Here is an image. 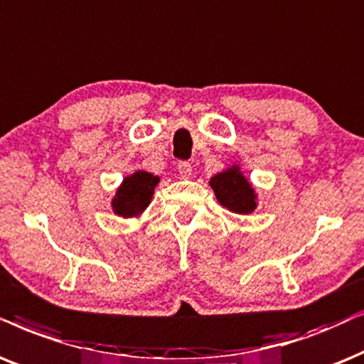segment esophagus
<instances>
[{"label":"esophagus","mask_w":364,"mask_h":364,"mask_svg":"<svg viewBox=\"0 0 364 364\" xmlns=\"http://www.w3.org/2000/svg\"><path fill=\"white\" fill-rule=\"evenodd\" d=\"M177 171H178V173H181V177L188 178L192 176V165H191V162H187V160H181L177 165Z\"/></svg>","instance_id":"1"}]
</instances>
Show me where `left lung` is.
<instances>
[{
	"instance_id": "8db88e82",
	"label": "left lung",
	"mask_w": 364,
	"mask_h": 364,
	"mask_svg": "<svg viewBox=\"0 0 364 364\" xmlns=\"http://www.w3.org/2000/svg\"><path fill=\"white\" fill-rule=\"evenodd\" d=\"M210 187L214 188L220 205L228 207L235 214H249L256 209V193L247 178L242 176L237 165L217 173L210 178Z\"/></svg>"
}]
</instances>
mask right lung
<instances>
[{
	"mask_svg": "<svg viewBox=\"0 0 364 364\" xmlns=\"http://www.w3.org/2000/svg\"><path fill=\"white\" fill-rule=\"evenodd\" d=\"M160 178L154 173L139 171L125 177L112 200L113 212L122 217H135L147 209L154 196V188Z\"/></svg>",
	"mask_w": 364,
	"mask_h": 364,
	"instance_id": "obj_1",
	"label": "right lung"
}]
</instances>
